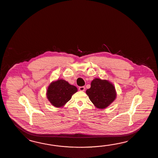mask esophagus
I'll use <instances>...</instances> for the list:
<instances>
[{"label": "esophagus", "mask_w": 158, "mask_h": 158, "mask_svg": "<svg viewBox=\"0 0 158 158\" xmlns=\"http://www.w3.org/2000/svg\"><path fill=\"white\" fill-rule=\"evenodd\" d=\"M79 90L80 91H85V86H81V87H79Z\"/></svg>", "instance_id": "obj_1"}]
</instances>
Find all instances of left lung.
<instances>
[{"instance_id":"left-lung-1","label":"left lung","mask_w":158,"mask_h":158,"mask_svg":"<svg viewBox=\"0 0 158 158\" xmlns=\"http://www.w3.org/2000/svg\"><path fill=\"white\" fill-rule=\"evenodd\" d=\"M89 99L97 108L104 109L114 101L116 93L115 87L110 81L96 78L91 87L86 90Z\"/></svg>"}]
</instances>
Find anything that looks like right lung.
Instances as JSON below:
<instances>
[{"mask_svg": "<svg viewBox=\"0 0 158 158\" xmlns=\"http://www.w3.org/2000/svg\"><path fill=\"white\" fill-rule=\"evenodd\" d=\"M77 91V87L68 82L59 79L52 83L48 87L47 97L50 103L56 107H61L70 100Z\"/></svg>", "mask_w": 158, "mask_h": 158, "instance_id": "1", "label": "right lung"}]
</instances>
